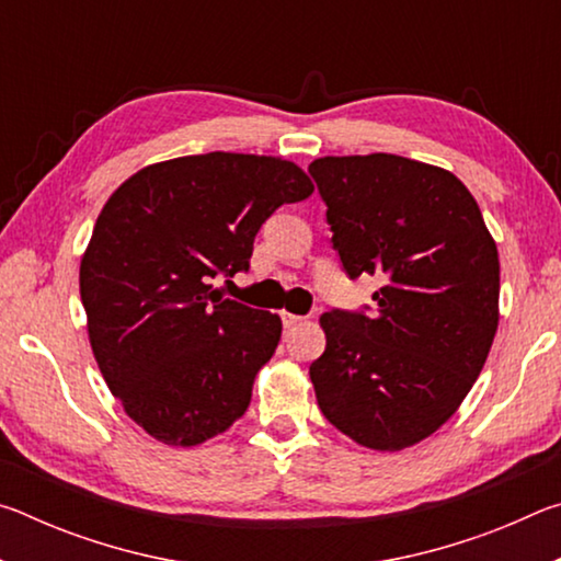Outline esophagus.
I'll list each match as a JSON object with an SVG mask.
<instances>
[{"mask_svg":"<svg viewBox=\"0 0 561 561\" xmlns=\"http://www.w3.org/2000/svg\"><path fill=\"white\" fill-rule=\"evenodd\" d=\"M301 321H307V317H301V314H291V311H282V324H284V329H294V327H299Z\"/></svg>","mask_w":561,"mask_h":561,"instance_id":"1","label":"esophagus"}]
</instances>
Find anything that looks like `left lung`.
Here are the masks:
<instances>
[{"label": "left lung", "mask_w": 561, "mask_h": 561, "mask_svg": "<svg viewBox=\"0 0 561 561\" xmlns=\"http://www.w3.org/2000/svg\"><path fill=\"white\" fill-rule=\"evenodd\" d=\"M309 173L348 277H383L374 319L321 314L317 403L364 448H411L458 411L485 366L500 321L497 244L445 168L371 153L317 158Z\"/></svg>", "instance_id": "8db88e82"}]
</instances>
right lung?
Instances as JSON below:
<instances>
[{"mask_svg":"<svg viewBox=\"0 0 561 561\" xmlns=\"http://www.w3.org/2000/svg\"><path fill=\"white\" fill-rule=\"evenodd\" d=\"M311 193L291 160L217 150L146 165L103 205L79 270L89 341L150 438L193 448L244 415L282 319L207 282L250 270L262 222Z\"/></svg>","mask_w":561,"mask_h":561,"instance_id":"obj_1","label":"right lung"}]
</instances>
